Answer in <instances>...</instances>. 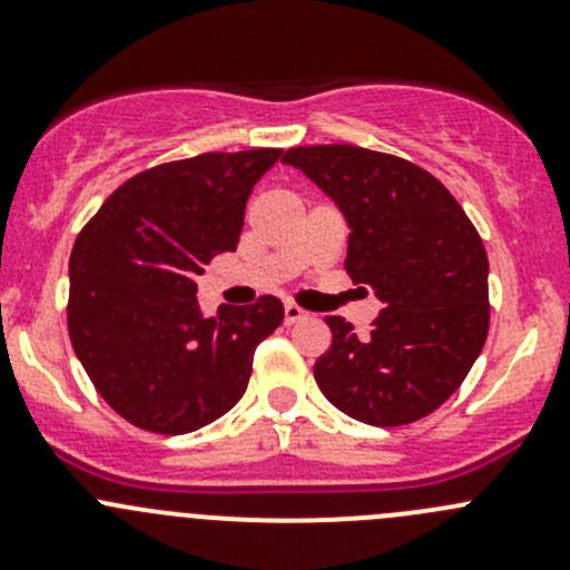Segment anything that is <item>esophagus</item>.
Instances as JSON below:
<instances>
[{"instance_id":"esophagus-1","label":"esophagus","mask_w":570,"mask_h":570,"mask_svg":"<svg viewBox=\"0 0 570 570\" xmlns=\"http://www.w3.org/2000/svg\"><path fill=\"white\" fill-rule=\"evenodd\" d=\"M284 320H286V325H292V322L306 320V312H303L301 306H295V303H286V306H284Z\"/></svg>"}]
</instances>
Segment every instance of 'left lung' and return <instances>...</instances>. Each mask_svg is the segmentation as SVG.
I'll list each match as a JSON object with an SVG mask.
<instances>
[{"instance_id":"1","label":"left lung","mask_w":570,"mask_h":570,"mask_svg":"<svg viewBox=\"0 0 570 570\" xmlns=\"http://www.w3.org/2000/svg\"><path fill=\"white\" fill-rule=\"evenodd\" d=\"M336 200L350 226L344 269L383 312L370 338L325 317L333 342L314 364L320 392L375 428L428 416L461 389L488 336V256L450 189L419 165L361 146L284 154Z\"/></svg>"}]
</instances>
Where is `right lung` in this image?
<instances>
[{
	"mask_svg": "<svg viewBox=\"0 0 570 570\" xmlns=\"http://www.w3.org/2000/svg\"><path fill=\"white\" fill-rule=\"evenodd\" d=\"M281 148L209 151L120 184L73 243L68 336L96 392L148 433L215 422L245 394L253 350L284 322L278 297L204 317L195 278L237 250L253 184Z\"/></svg>",
	"mask_w": 570,
	"mask_h": 570,
	"instance_id": "obj_1",
	"label": "right lung"
}]
</instances>
